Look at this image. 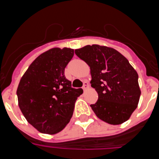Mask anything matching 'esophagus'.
<instances>
[{
    "mask_svg": "<svg viewBox=\"0 0 159 159\" xmlns=\"http://www.w3.org/2000/svg\"><path fill=\"white\" fill-rule=\"evenodd\" d=\"M89 88V83L88 82V81H85V82L84 83V86H83V89H84V91H86L88 88Z\"/></svg>",
    "mask_w": 159,
    "mask_h": 159,
    "instance_id": "obj_1",
    "label": "esophagus"
}]
</instances>
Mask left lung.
<instances>
[{
    "label": "left lung",
    "mask_w": 159,
    "mask_h": 159,
    "mask_svg": "<svg viewBox=\"0 0 159 159\" xmlns=\"http://www.w3.org/2000/svg\"><path fill=\"white\" fill-rule=\"evenodd\" d=\"M75 53L91 68V84L99 98L90 106L97 117L113 125L128 120L141 92L138 73L127 59L116 49L97 44L76 49Z\"/></svg>",
    "instance_id": "1"
}]
</instances>
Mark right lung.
Segmentation results:
<instances>
[{"label":"right lung","instance_id":"obj_1","mask_svg":"<svg viewBox=\"0 0 159 159\" xmlns=\"http://www.w3.org/2000/svg\"><path fill=\"white\" fill-rule=\"evenodd\" d=\"M74 56L71 48H52L30 64L20 79L16 95L27 121L44 134H56L72 116L82 88H71L64 70Z\"/></svg>","mask_w":159,"mask_h":159}]
</instances>
